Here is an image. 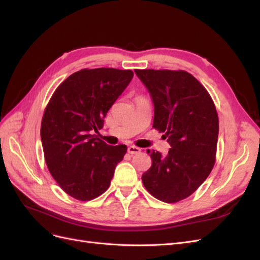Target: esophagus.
<instances>
[{
	"instance_id": "34e87169",
	"label": "esophagus",
	"mask_w": 260,
	"mask_h": 260,
	"mask_svg": "<svg viewBox=\"0 0 260 260\" xmlns=\"http://www.w3.org/2000/svg\"><path fill=\"white\" fill-rule=\"evenodd\" d=\"M140 152H141V148H139L137 146L131 145V146L128 147V153L129 154H139Z\"/></svg>"
}]
</instances>
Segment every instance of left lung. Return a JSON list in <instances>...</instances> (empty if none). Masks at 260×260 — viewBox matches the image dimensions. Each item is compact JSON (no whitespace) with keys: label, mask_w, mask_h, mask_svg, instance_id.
I'll use <instances>...</instances> for the list:
<instances>
[{"label":"left lung","mask_w":260,"mask_h":260,"mask_svg":"<svg viewBox=\"0 0 260 260\" xmlns=\"http://www.w3.org/2000/svg\"><path fill=\"white\" fill-rule=\"evenodd\" d=\"M152 98L153 127L165 132L166 156L147 151L152 166L142 176L154 198L165 203L186 199L207 179L215 165L218 115L206 89L184 70H135Z\"/></svg>","instance_id":"1"}]
</instances>
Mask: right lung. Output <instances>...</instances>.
Returning a JSON list of instances; mask_svg holds the SVG:
<instances>
[{
  "instance_id": "1",
  "label": "right lung",
  "mask_w": 260,
  "mask_h": 260,
  "mask_svg": "<svg viewBox=\"0 0 260 260\" xmlns=\"http://www.w3.org/2000/svg\"><path fill=\"white\" fill-rule=\"evenodd\" d=\"M133 78L131 70L82 69L59 84L41 123L45 162L72 198L91 201L111 184L127 146L108 145L93 135Z\"/></svg>"
}]
</instances>
